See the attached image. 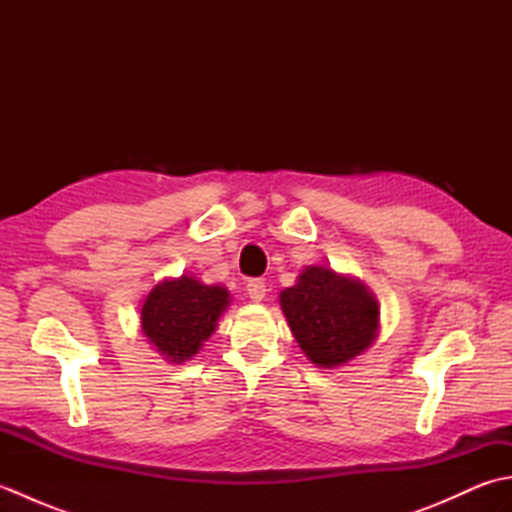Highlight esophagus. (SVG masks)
<instances>
[{"label":"esophagus","mask_w":512,"mask_h":512,"mask_svg":"<svg viewBox=\"0 0 512 512\" xmlns=\"http://www.w3.org/2000/svg\"><path fill=\"white\" fill-rule=\"evenodd\" d=\"M246 290H248V297H250V301H253V303L264 301V297H266V284H264V279H250Z\"/></svg>","instance_id":"34e87169"}]
</instances>
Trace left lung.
Listing matches in <instances>:
<instances>
[{
  "mask_svg": "<svg viewBox=\"0 0 512 512\" xmlns=\"http://www.w3.org/2000/svg\"><path fill=\"white\" fill-rule=\"evenodd\" d=\"M279 306L308 361L343 367L374 345L380 303L361 279L330 266H306L297 284L279 292Z\"/></svg>",
  "mask_w": 512,
  "mask_h": 512,
  "instance_id": "8db88e82",
  "label": "left lung"
}]
</instances>
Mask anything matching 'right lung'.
<instances>
[{"instance_id":"obj_1","label":"right lung","mask_w":512,"mask_h":512,"mask_svg":"<svg viewBox=\"0 0 512 512\" xmlns=\"http://www.w3.org/2000/svg\"><path fill=\"white\" fill-rule=\"evenodd\" d=\"M228 306L231 292L220 284L206 286L187 273L167 277L140 301V330L165 361L180 365L211 339Z\"/></svg>"}]
</instances>
